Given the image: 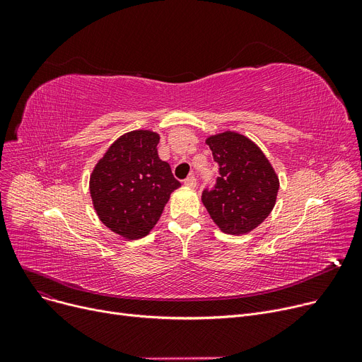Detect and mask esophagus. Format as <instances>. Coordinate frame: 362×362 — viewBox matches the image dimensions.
<instances>
[{
  "label": "esophagus",
  "instance_id": "34e87169",
  "mask_svg": "<svg viewBox=\"0 0 362 362\" xmlns=\"http://www.w3.org/2000/svg\"><path fill=\"white\" fill-rule=\"evenodd\" d=\"M183 185H185L186 187H191V189H194V187L197 186V179H195L194 176H189V177H186V179H185Z\"/></svg>",
  "mask_w": 362,
  "mask_h": 362
}]
</instances>
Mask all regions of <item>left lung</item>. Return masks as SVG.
<instances>
[{
	"mask_svg": "<svg viewBox=\"0 0 362 362\" xmlns=\"http://www.w3.org/2000/svg\"><path fill=\"white\" fill-rule=\"evenodd\" d=\"M205 144L218 163L220 177L202 204L227 235H246L270 216L279 192V176L261 148L235 130L208 136Z\"/></svg>",
	"mask_w": 362,
	"mask_h": 362,
	"instance_id": "1",
	"label": "left lung"
}]
</instances>
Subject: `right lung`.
<instances>
[{
	"label": "right lung",
	"instance_id": "add662e5",
	"mask_svg": "<svg viewBox=\"0 0 362 362\" xmlns=\"http://www.w3.org/2000/svg\"><path fill=\"white\" fill-rule=\"evenodd\" d=\"M160 135L132 130L114 141L95 164L89 192L98 218L116 235L135 240L158 223L171 192L180 182L160 160Z\"/></svg>",
	"mask_w": 362,
	"mask_h": 362
}]
</instances>
